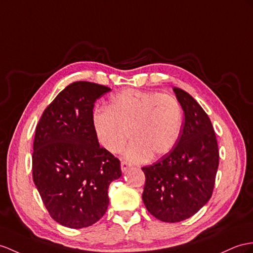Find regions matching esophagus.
Here are the masks:
<instances>
[{
    "label": "esophagus",
    "mask_w": 253,
    "mask_h": 253,
    "mask_svg": "<svg viewBox=\"0 0 253 253\" xmlns=\"http://www.w3.org/2000/svg\"><path fill=\"white\" fill-rule=\"evenodd\" d=\"M128 169H130V164L125 162V161H122V162H121V170H122V173H126V171Z\"/></svg>",
    "instance_id": "1"
}]
</instances>
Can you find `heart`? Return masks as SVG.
<instances>
[{
	"label": "heart",
	"mask_w": 253,
	"mask_h": 253,
	"mask_svg": "<svg viewBox=\"0 0 253 253\" xmlns=\"http://www.w3.org/2000/svg\"><path fill=\"white\" fill-rule=\"evenodd\" d=\"M183 125V112L176 98L160 92L125 90L110 98L107 108L93 114V126L101 146L112 153L123 149L132 162L158 159L173 150Z\"/></svg>",
	"instance_id": "heart-1"
}]
</instances>
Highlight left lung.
<instances>
[{"mask_svg": "<svg viewBox=\"0 0 253 253\" xmlns=\"http://www.w3.org/2000/svg\"><path fill=\"white\" fill-rule=\"evenodd\" d=\"M184 114L181 136L174 149L145 166L143 202L153 217L179 222L192 217L211 198L219 151L211 119L186 91L174 88Z\"/></svg>", "mask_w": 253, "mask_h": 253, "instance_id": "8db88e82", "label": "left lung"}]
</instances>
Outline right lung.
<instances>
[{
	"mask_svg": "<svg viewBox=\"0 0 253 253\" xmlns=\"http://www.w3.org/2000/svg\"><path fill=\"white\" fill-rule=\"evenodd\" d=\"M110 89L76 82L42 113L35 131L33 180L51 218L71 229L100 220L109 204L108 187L121 176L120 161L100 147L93 107Z\"/></svg>",
	"mask_w": 253,
	"mask_h": 253,
	"instance_id": "1",
	"label": "right lung"
}]
</instances>
